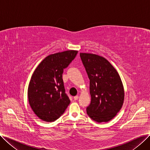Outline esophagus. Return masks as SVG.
<instances>
[{
  "mask_svg": "<svg viewBox=\"0 0 150 150\" xmlns=\"http://www.w3.org/2000/svg\"><path fill=\"white\" fill-rule=\"evenodd\" d=\"M78 96H75V97H74V100H78Z\"/></svg>",
  "mask_w": 150,
  "mask_h": 150,
  "instance_id": "esophagus-1",
  "label": "esophagus"
}]
</instances>
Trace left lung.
I'll return each instance as SVG.
<instances>
[{
  "mask_svg": "<svg viewBox=\"0 0 150 150\" xmlns=\"http://www.w3.org/2000/svg\"><path fill=\"white\" fill-rule=\"evenodd\" d=\"M80 57L90 80L91 104L88 115L98 123L112 120L121 109L124 89L115 69L106 59L92 53H80Z\"/></svg>",
  "mask_w": 150,
  "mask_h": 150,
  "instance_id": "left-lung-1",
  "label": "left lung"
}]
</instances>
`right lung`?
Wrapping results in <instances>:
<instances>
[{
    "instance_id": "1",
    "label": "right lung",
    "mask_w": 150,
    "mask_h": 150,
    "mask_svg": "<svg viewBox=\"0 0 150 150\" xmlns=\"http://www.w3.org/2000/svg\"><path fill=\"white\" fill-rule=\"evenodd\" d=\"M76 50L52 54L45 58L31 76L28 88L29 104L43 121L54 122L70 103L65 93L62 74L75 58Z\"/></svg>"
}]
</instances>
